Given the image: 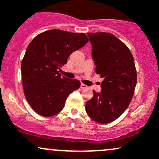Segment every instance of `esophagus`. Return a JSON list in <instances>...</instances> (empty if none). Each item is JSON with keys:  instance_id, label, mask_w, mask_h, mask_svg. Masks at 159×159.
Masks as SVG:
<instances>
[{"instance_id": "34e87169", "label": "esophagus", "mask_w": 159, "mask_h": 159, "mask_svg": "<svg viewBox=\"0 0 159 159\" xmlns=\"http://www.w3.org/2000/svg\"><path fill=\"white\" fill-rule=\"evenodd\" d=\"M80 87H81V88H82V89H86V88H87V86H86L85 84H81Z\"/></svg>"}]
</instances>
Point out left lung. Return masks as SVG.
I'll return each instance as SVG.
<instances>
[{
    "instance_id": "left-lung-1",
    "label": "left lung",
    "mask_w": 159,
    "mask_h": 159,
    "mask_svg": "<svg viewBox=\"0 0 159 159\" xmlns=\"http://www.w3.org/2000/svg\"><path fill=\"white\" fill-rule=\"evenodd\" d=\"M95 72L103 78L101 92L86 103V111L98 123H109L127 108L134 93L137 75L134 59L123 42L108 33H88Z\"/></svg>"
}]
</instances>
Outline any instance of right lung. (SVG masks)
I'll return each instance as SVG.
<instances>
[{
    "label": "right lung",
    "mask_w": 159,
    "mask_h": 159,
    "mask_svg": "<svg viewBox=\"0 0 159 159\" xmlns=\"http://www.w3.org/2000/svg\"><path fill=\"white\" fill-rule=\"evenodd\" d=\"M85 33L51 30L40 33L27 47L21 65L22 87L28 103L43 117L63 109L69 95L80 81L61 76V67L73 51L88 42Z\"/></svg>",
    "instance_id": "1"
}]
</instances>
